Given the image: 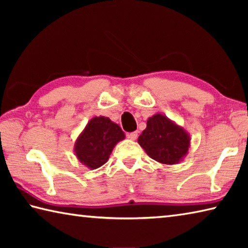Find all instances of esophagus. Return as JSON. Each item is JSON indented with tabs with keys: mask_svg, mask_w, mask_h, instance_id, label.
I'll return each mask as SVG.
<instances>
[{
	"mask_svg": "<svg viewBox=\"0 0 248 248\" xmlns=\"http://www.w3.org/2000/svg\"><path fill=\"white\" fill-rule=\"evenodd\" d=\"M127 137H128V139L132 140V141L137 140V138H138V132H131V133H128V134H127Z\"/></svg>",
	"mask_w": 248,
	"mask_h": 248,
	"instance_id": "obj_1",
	"label": "esophagus"
}]
</instances>
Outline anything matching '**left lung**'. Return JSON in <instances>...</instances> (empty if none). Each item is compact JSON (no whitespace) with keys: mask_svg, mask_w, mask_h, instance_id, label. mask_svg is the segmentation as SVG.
<instances>
[{"mask_svg":"<svg viewBox=\"0 0 248 248\" xmlns=\"http://www.w3.org/2000/svg\"><path fill=\"white\" fill-rule=\"evenodd\" d=\"M139 143L151 158L161 164L174 165L182 162L190 146V136L182 125L162 114L150 117L140 134Z\"/></svg>","mask_w":248,"mask_h":248,"instance_id":"obj_1","label":"left lung"}]
</instances>
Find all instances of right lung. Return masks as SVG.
<instances>
[{
    "label": "right lung",
    "instance_id": "right-lung-1",
    "mask_svg": "<svg viewBox=\"0 0 248 248\" xmlns=\"http://www.w3.org/2000/svg\"><path fill=\"white\" fill-rule=\"evenodd\" d=\"M124 138L121 128L108 117H94L75 141V156L90 170H96L108 161L115 145Z\"/></svg>",
    "mask_w": 248,
    "mask_h": 248
}]
</instances>
